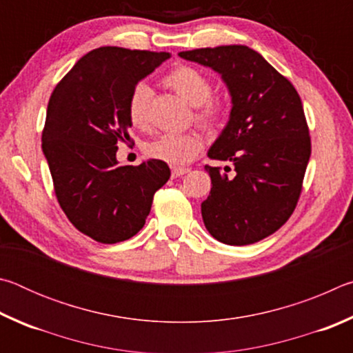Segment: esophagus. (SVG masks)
Masks as SVG:
<instances>
[{
  "instance_id": "esophagus-1",
  "label": "esophagus",
  "mask_w": 353,
  "mask_h": 353,
  "mask_svg": "<svg viewBox=\"0 0 353 353\" xmlns=\"http://www.w3.org/2000/svg\"><path fill=\"white\" fill-rule=\"evenodd\" d=\"M187 172H190V168H174L172 170V177H181Z\"/></svg>"
}]
</instances>
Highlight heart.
I'll return each mask as SVG.
<instances>
[{"mask_svg":"<svg viewBox=\"0 0 353 353\" xmlns=\"http://www.w3.org/2000/svg\"><path fill=\"white\" fill-rule=\"evenodd\" d=\"M163 83L179 97L194 105V121L208 130L216 129L227 113V103L221 97L212 94L213 87L208 76L191 65H177L163 77ZM152 92L146 83H137L128 98V118L137 129H146L149 124V104ZM202 149V139L198 132L163 134L149 141L145 152L148 157L182 166L190 163Z\"/></svg>","mask_w":353,"mask_h":353,"instance_id":"1","label":"heart"}]
</instances>
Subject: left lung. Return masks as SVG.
<instances>
[{
	"instance_id": "left-lung-1",
	"label": "left lung",
	"mask_w": 353,
	"mask_h": 353,
	"mask_svg": "<svg viewBox=\"0 0 353 353\" xmlns=\"http://www.w3.org/2000/svg\"><path fill=\"white\" fill-rule=\"evenodd\" d=\"M179 56L218 71L234 104L208 157L232 162L235 174L205 165L212 190L201 205L204 224L213 238L230 246L260 241L288 221L302 193L312 140L301 97L285 76L244 45L201 48Z\"/></svg>"
}]
</instances>
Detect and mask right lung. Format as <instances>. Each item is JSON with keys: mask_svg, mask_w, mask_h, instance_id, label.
I'll return each instance as SVG.
<instances>
[{"mask_svg": "<svg viewBox=\"0 0 353 353\" xmlns=\"http://www.w3.org/2000/svg\"><path fill=\"white\" fill-rule=\"evenodd\" d=\"M166 59L170 52L97 48L62 77L48 103L41 149L57 202L70 223L98 243L139 234L154 193L171 176L162 160L117 162L118 143L132 141L129 94Z\"/></svg>", "mask_w": 353, "mask_h": 353, "instance_id": "1", "label": "right lung"}]
</instances>
